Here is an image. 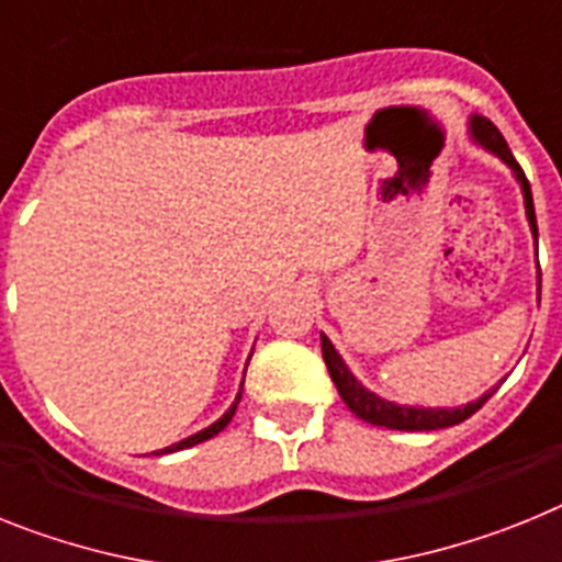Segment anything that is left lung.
I'll list each match as a JSON object with an SVG mask.
<instances>
[{"label":"left lung","instance_id":"8db88e82","mask_svg":"<svg viewBox=\"0 0 562 562\" xmlns=\"http://www.w3.org/2000/svg\"><path fill=\"white\" fill-rule=\"evenodd\" d=\"M469 139L477 148L488 150L492 157H497L499 162L506 165L508 171H512L514 182L520 186L522 193V205H526V220H529V231L531 239H535V257H537V216H535V200H531V186L522 168L517 165V159L512 157V148L503 139V134L497 131L492 120H485V116H477V113H471L469 116ZM537 294H540V262H537ZM323 339V360L328 366V374H331L334 385H337L339 397L342 403L351 408L353 414L371 426H383V428H397V431H434V428H449L457 426V423H463L469 419L471 414L483 408V403L492 397L497 385L492 391H485L483 397L471 400V403L454 405V408H431V405H403L394 403V400L380 397L376 391L366 389V385L351 374V369L342 360V353L334 348V342L325 334H319Z\"/></svg>","mask_w":562,"mask_h":562}]
</instances>
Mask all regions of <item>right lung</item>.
Masks as SVG:
<instances>
[{
    "instance_id": "add662e5",
    "label": "right lung",
    "mask_w": 562,
    "mask_h": 562,
    "mask_svg": "<svg viewBox=\"0 0 562 562\" xmlns=\"http://www.w3.org/2000/svg\"><path fill=\"white\" fill-rule=\"evenodd\" d=\"M248 360H251V357H248ZM243 383H245V376H243ZM243 383H239L237 397H234V403L228 405V412H225L223 417H220V419H214V423H211L209 428H202V431H196V434H191V437H186V440H179V442H173V446H165V449L154 451V454H171V451L191 449V446H196V442H205V440H211V437H214V434H220V431H223V428L228 426V423H231V417H234V412H237L239 397H243Z\"/></svg>"
}]
</instances>
